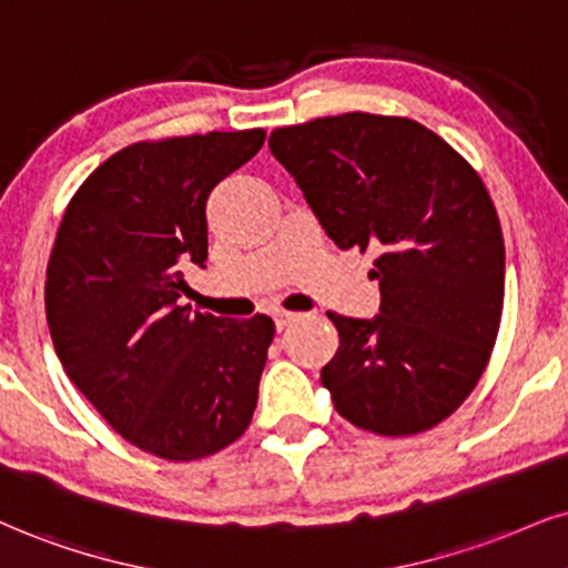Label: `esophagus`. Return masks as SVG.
<instances>
[{"label":"esophagus","mask_w":568,"mask_h":568,"mask_svg":"<svg viewBox=\"0 0 568 568\" xmlns=\"http://www.w3.org/2000/svg\"><path fill=\"white\" fill-rule=\"evenodd\" d=\"M295 318H297L295 313H286V311H278V313H273V321H276V328H278V332H284V328L290 326L292 321H295Z\"/></svg>","instance_id":"34e87169"}]
</instances>
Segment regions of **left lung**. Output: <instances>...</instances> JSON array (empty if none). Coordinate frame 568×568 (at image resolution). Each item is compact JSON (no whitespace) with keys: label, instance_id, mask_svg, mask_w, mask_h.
<instances>
[{"label":"left lung","instance_id":"1","mask_svg":"<svg viewBox=\"0 0 568 568\" xmlns=\"http://www.w3.org/2000/svg\"><path fill=\"white\" fill-rule=\"evenodd\" d=\"M268 146L339 250L379 252V316L328 313L334 408L384 437L432 429L477 387L500 328L506 244L479 173L410 118H316Z\"/></svg>","mask_w":568,"mask_h":568}]
</instances>
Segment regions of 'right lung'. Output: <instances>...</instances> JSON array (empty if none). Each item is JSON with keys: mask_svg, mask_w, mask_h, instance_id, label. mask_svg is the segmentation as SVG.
<instances>
[{"mask_svg": "<svg viewBox=\"0 0 568 568\" xmlns=\"http://www.w3.org/2000/svg\"><path fill=\"white\" fill-rule=\"evenodd\" d=\"M263 129L210 131L115 152L62 215L47 265V324L70 382L139 450L197 460L240 439L276 334L268 316L179 305L207 261L215 184L257 155Z\"/></svg>", "mask_w": 568, "mask_h": 568, "instance_id": "right-lung-1", "label": "right lung"}]
</instances>
